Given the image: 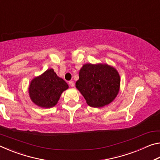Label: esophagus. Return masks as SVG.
Listing matches in <instances>:
<instances>
[{"instance_id":"obj_1","label":"esophagus","mask_w":160,"mask_h":160,"mask_svg":"<svg viewBox=\"0 0 160 160\" xmlns=\"http://www.w3.org/2000/svg\"><path fill=\"white\" fill-rule=\"evenodd\" d=\"M68 84H69V85L71 87V88H73L74 85H75L73 81H70V82H68Z\"/></svg>"}]
</instances>
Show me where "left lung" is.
Listing matches in <instances>:
<instances>
[{
  "instance_id": "obj_1",
  "label": "left lung",
  "mask_w": 160,
  "mask_h": 160,
  "mask_svg": "<svg viewBox=\"0 0 160 160\" xmlns=\"http://www.w3.org/2000/svg\"><path fill=\"white\" fill-rule=\"evenodd\" d=\"M121 78L114 67L107 63H86L79 71L75 87L89 106L100 108L115 99L120 90Z\"/></svg>"
}]
</instances>
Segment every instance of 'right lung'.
<instances>
[{
  "label": "right lung",
  "mask_w": 160,
  "mask_h": 160,
  "mask_svg": "<svg viewBox=\"0 0 160 160\" xmlns=\"http://www.w3.org/2000/svg\"><path fill=\"white\" fill-rule=\"evenodd\" d=\"M68 88L66 81L58 77L53 68H50L31 80L28 92L34 104L48 109L56 105L61 94Z\"/></svg>",
  "instance_id": "right-lung-1"
}]
</instances>
